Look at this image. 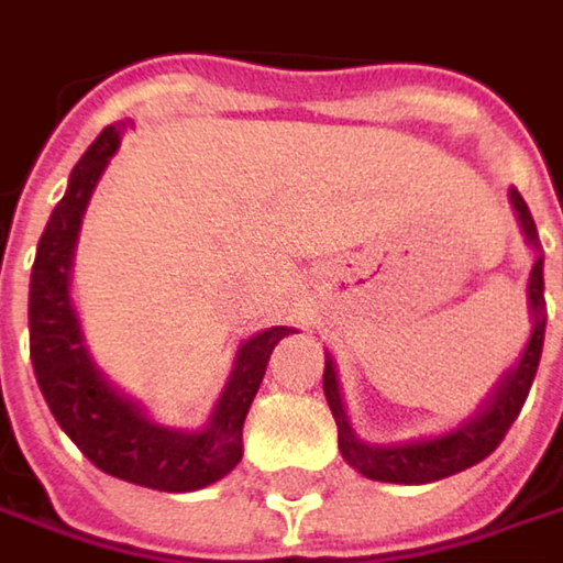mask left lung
Returning <instances> with one entry per match:
<instances>
[{"label":"left lung","mask_w":563,"mask_h":563,"mask_svg":"<svg viewBox=\"0 0 563 563\" xmlns=\"http://www.w3.org/2000/svg\"><path fill=\"white\" fill-rule=\"evenodd\" d=\"M510 207L516 213V222L526 235V245L536 251V264L529 271V286H526V306H529V318H532V331L529 341L519 353L516 366H510L500 382L490 388V395L481 401V408L468 420H462L459 427H452L449 433L440 437H427V440H411V443H366L360 440V433L353 430L347 413V401L341 391V379H338V366L334 356L324 350V398L328 408L334 413L338 423V449L344 455L350 468H356L363 478L369 481H388V484H430V481L449 478L459 475L472 465H478L481 459H487L494 449L500 446L504 433L512 427L516 413L522 408L539 360H542V344H545V254L539 245V232L532 213L526 207V200L519 197V190L510 187Z\"/></svg>","instance_id":"obj_1"}]
</instances>
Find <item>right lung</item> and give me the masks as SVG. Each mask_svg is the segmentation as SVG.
Returning a JSON list of instances; mask_svg holds the SVG:
<instances>
[{"mask_svg": "<svg viewBox=\"0 0 563 563\" xmlns=\"http://www.w3.org/2000/svg\"><path fill=\"white\" fill-rule=\"evenodd\" d=\"M126 126L130 120L104 126L85 150L37 242L27 296L31 363L56 423L91 465L140 487L184 494L216 484L242 462V427L251 401L271 353L292 334V328L277 324L239 344L229 382L200 430H178L152 420L136 398L123 395L98 369L73 302V257L91 190L120 150Z\"/></svg>", "mask_w": 563, "mask_h": 563, "instance_id": "right-lung-1", "label": "right lung"}]
</instances>
